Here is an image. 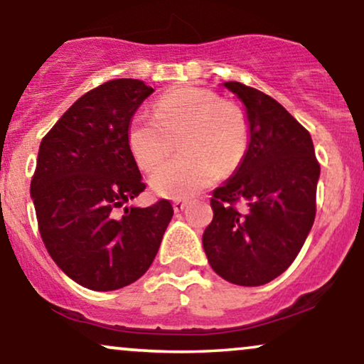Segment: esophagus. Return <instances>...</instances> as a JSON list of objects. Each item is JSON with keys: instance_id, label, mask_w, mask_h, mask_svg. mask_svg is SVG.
Instances as JSON below:
<instances>
[{"instance_id": "esophagus-1", "label": "esophagus", "mask_w": 364, "mask_h": 364, "mask_svg": "<svg viewBox=\"0 0 364 364\" xmlns=\"http://www.w3.org/2000/svg\"><path fill=\"white\" fill-rule=\"evenodd\" d=\"M188 205V202L186 200H181V198H176L173 202V208H174V212H181L183 208H185Z\"/></svg>"}]
</instances>
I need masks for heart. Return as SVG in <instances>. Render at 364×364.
I'll return each mask as SVG.
<instances>
[{
	"label": "heart",
	"instance_id": "1",
	"mask_svg": "<svg viewBox=\"0 0 364 364\" xmlns=\"http://www.w3.org/2000/svg\"><path fill=\"white\" fill-rule=\"evenodd\" d=\"M250 140L252 128L243 107L202 87L168 92L156 102L152 118L133 116L127 129L129 154L145 173L164 164L178 141L181 157L150 179L154 191L164 196H188L210 185L219 173L236 171Z\"/></svg>",
	"mask_w": 364,
	"mask_h": 364
}]
</instances>
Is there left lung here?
I'll return each instance as SVG.
<instances>
[{
  "mask_svg": "<svg viewBox=\"0 0 364 364\" xmlns=\"http://www.w3.org/2000/svg\"><path fill=\"white\" fill-rule=\"evenodd\" d=\"M224 85L246 106L252 140L235 176L212 193L203 250L228 282L262 286L303 248L316 214L320 164L308 129L275 99L241 82Z\"/></svg>",
  "mask_w": 364,
  "mask_h": 364,
  "instance_id": "8db88e82",
  "label": "left lung"
}]
</instances>
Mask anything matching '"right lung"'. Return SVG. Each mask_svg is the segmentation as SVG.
Here are the masks:
<instances>
[{
	"label": "right lung",
	"instance_id": "obj_1",
	"mask_svg": "<svg viewBox=\"0 0 364 364\" xmlns=\"http://www.w3.org/2000/svg\"><path fill=\"white\" fill-rule=\"evenodd\" d=\"M152 92L133 78L104 82L41 141L31 181L41 237L63 272L89 289L114 291L140 279L173 217L164 198L127 207L145 190L127 129Z\"/></svg>",
	"mask_w": 364,
	"mask_h": 364
}]
</instances>
